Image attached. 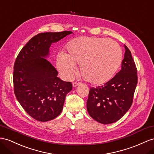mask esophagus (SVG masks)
<instances>
[{
  "label": "esophagus",
  "instance_id": "esophagus-1",
  "mask_svg": "<svg viewBox=\"0 0 154 154\" xmlns=\"http://www.w3.org/2000/svg\"><path fill=\"white\" fill-rule=\"evenodd\" d=\"M78 85H79V83H78V82H73V88H75V87H76V86H77Z\"/></svg>",
  "mask_w": 154,
  "mask_h": 154
}]
</instances>
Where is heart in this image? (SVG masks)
<instances>
[{
	"label": "heart",
	"instance_id": "1",
	"mask_svg": "<svg viewBox=\"0 0 154 154\" xmlns=\"http://www.w3.org/2000/svg\"><path fill=\"white\" fill-rule=\"evenodd\" d=\"M122 51L117 43L107 39L81 36L66 45V53L57 58V67L62 75L71 79L79 65L84 79L101 85L111 79L120 66Z\"/></svg>",
	"mask_w": 154,
	"mask_h": 154
}]
</instances>
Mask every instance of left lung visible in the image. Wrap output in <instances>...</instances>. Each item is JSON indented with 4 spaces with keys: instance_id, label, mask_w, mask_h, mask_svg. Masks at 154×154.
Segmentation results:
<instances>
[{
    "instance_id": "1",
    "label": "left lung",
    "mask_w": 154,
    "mask_h": 154,
    "mask_svg": "<svg viewBox=\"0 0 154 154\" xmlns=\"http://www.w3.org/2000/svg\"><path fill=\"white\" fill-rule=\"evenodd\" d=\"M122 68L101 86L90 88L86 109L94 120L103 124L116 122L131 106L137 84V70L131 51L124 45Z\"/></svg>"
}]
</instances>
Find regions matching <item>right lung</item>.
Wrapping results in <instances>:
<instances>
[{
  "label": "right lung",
  "instance_id": "obj_1",
  "mask_svg": "<svg viewBox=\"0 0 154 154\" xmlns=\"http://www.w3.org/2000/svg\"><path fill=\"white\" fill-rule=\"evenodd\" d=\"M72 33L39 34L30 39L15 62V95L28 115L38 121L47 122L60 115L66 96L72 90V84L57 77V69L46 59L52 43Z\"/></svg>",
  "mask_w": 154,
  "mask_h": 154
}]
</instances>
